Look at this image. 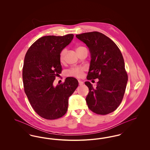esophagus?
Listing matches in <instances>:
<instances>
[{"label":"esophagus","instance_id":"1","mask_svg":"<svg viewBox=\"0 0 150 150\" xmlns=\"http://www.w3.org/2000/svg\"><path fill=\"white\" fill-rule=\"evenodd\" d=\"M79 86H83V81H80V80H79Z\"/></svg>","mask_w":150,"mask_h":150}]
</instances>
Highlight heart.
I'll list each match as a JSON object with an SVG mask.
<instances>
[{
  "label": "heart",
  "mask_w": 150,
  "mask_h": 150,
  "mask_svg": "<svg viewBox=\"0 0 150 150\" xmlns=\"http://www.w3.org/2000/svg\"><path fill=\"white\" fill-rule=\"evenodd\" d=\"M83 48H84V47H81V46H79L76 48V50L78 52L79 50L83 49ZM66 53V48L63 49L61 51V52L59 53V61L61 62H64ZM84 71H85V68L83 67H71L70 69H69L66 71V74H67V76H74V77H76L78 78H80L83 77Z\"/></svg>",
  "instance_id": "obj_1"
}]
</instances>
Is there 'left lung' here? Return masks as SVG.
<instances>
[{"label":"left lung","mask_w":150,"mask_h":150,"mask_svg":"<svg viewBox=\"0 0 150 150\" xmlns=\"http://www.w3.org/2000/svg\"><path fill=\"white\" fill-rule=\"evenodd\" d=\"M76 37L86 43L91 52L87 79L99 80L96 88L90 82H85L89 88L86 97L88 107L97 114H108L121 103L128 81L121 51L111 39L97 31Z\"/></svg>","instance_id":"left-lung-1"}]
</instances>
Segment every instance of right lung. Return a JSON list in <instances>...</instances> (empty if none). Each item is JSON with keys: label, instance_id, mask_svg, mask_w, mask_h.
Returning a JSON list of instances; mask_svg holds the SVG:
<instances>
[{"label": "right lung", "instance_id": "right-lung-1", "mask_svg": "<svg viewBox=\"0 0 150 150\" xmlns=\"http://www.w3.org/2000/svg\"><path fill=\"white\" fill-rule=\"evenodd\" d=\"M73 38V34L43 36L30 46L25 57V92L34 111L47 120L57 119L66 113L69 97L78 86V81L72 77L56 87L53 84L62 70L59 53Z\"/></svg>", "mask_w": 150, "mask_h": 150}]
</instances>
